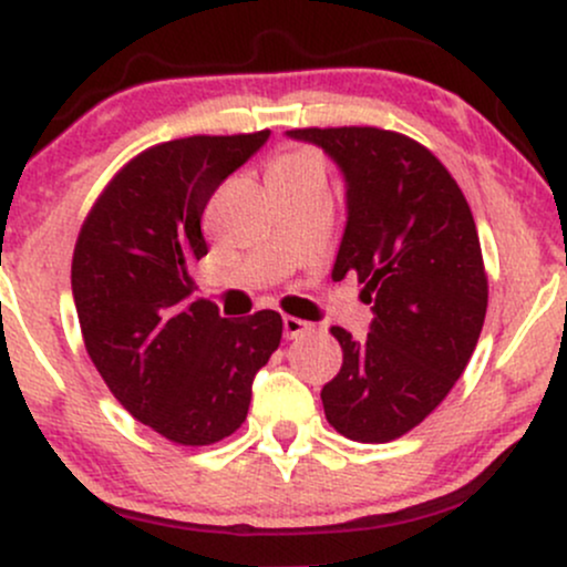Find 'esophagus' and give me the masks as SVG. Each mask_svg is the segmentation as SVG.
<instances>
[{"label":"esophagus","mask_w":567,"mask_h":567,"mask_svg":"<svg viewBox=\"0 0 567 567\" xmlns=\"http://www.w3.org/2000/svg\"><path fill=\"white\" fill-rule=\"evenodd\" d=\"M282 328H285V336H288V338H298V336L309 333L311 324L298 320V317H282Z\"/></svg>","instance_id":"34e87169"}]
</instances>
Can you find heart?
<instances>
[{
	"label": "heart",
	"mask_w": 567,
	"mask_h": 567,
	"mask_svg": "<svg viewBox=\"0 0 567 567\" xmlns=\"http://www.w3.org/2000/svg\"><path fill=\"white\" fill-rule=\"evenodd\" d=\"M298 173H324L322 157L309 146H290L277 154L269 167L271 175H298Z\"/></svg>",
	"instance_id": "heart-1"
}]
</instances>
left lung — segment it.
<instances>
[{
  "instance_id": "8db88e82",
  "label": "left lung",
  "mask_w": 567,
  "mask_h": 567,
  "mask_svg": "<svg viewBox=\"0 0 567 567\" xmlns=\"http://www.w3.org/2000/svg\"><path fill=\"white\" fill-rule=\"evenodd\" d=\"M347 178V231L333 266L373 301L362 341L330 328L343 365L322 386L324 419L354 442H392L432 413L470 365L487 275L470 202L419 141L381 127H298Z\"/></svg>"
}]
</instances>
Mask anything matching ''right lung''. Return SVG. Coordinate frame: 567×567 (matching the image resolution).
I'll return each mask as SVG.
<instances>
[{
	"label": "right lung",
	"mask_w": 567,
	"mask_h": 567,
	"mask_svg": "<svg viewBox=\"0 0 567 567\" xmlns=\"http://www.w3.org/2000/svg\"><path fill=\"white\" fill-rule=\"evenodd\" d=\"M266 138L188 135L146 148L97 194L76 237L84 349L120 405L175 445L237 432L282 338L277 311L226 320L207 298L192 301V269L207 256L202 213Z\"/></svg>",
	"instance_id": "right-lung-1"
}]
</instances>
